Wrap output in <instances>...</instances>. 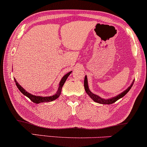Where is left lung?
Wrapping results in <instances>:
<instances>
[{
    "label": "left lung",
    "mask_w": 147,
    "mask_h": 147,
    "mask_svg": "<svg viewBox=\"0 0 147 147\" xmlns=\"http://www.w3.org/2000/svg\"><path fill=\"white\" fill-rule=\"evenodd\" d=\"M133 82H134V81H133ZM133 82L132 83V84H131V85L127 89H126V90H124V92H122L121 94H119V95H118L117 96H116V97H113V98L109 99H102V98H101L100 97H99L98 95H95V94H93L92 92H90V90H89V88H88V81H87L86 76L85 79H84V88H85V90H86V93L89 96H90V97L91 99H92V100H93L94 102H97V103H99V104H113L114 102H115L116 101H117L119 99L122 98V97H124V96L128 92H129L130 89L131 88V87H132V86L133 84Z\"/></svg>",
    "instance_id": "1"
}]
</instances>
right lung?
<instances>
[{
    "mask_svg": "<svg viewBox=\"0 0 147 147\" xmlns=\"http://www.w3.org/2000/svg\"><path fill=\"white\" fill-rule=\"evenodd\" d=\"M71 72H72V71L68 72V73H67L66 75H65L63 76V78L61 79V82H60L59 87L57 92L55 94V95L50 96V97H41V96H35V95H32V94H30L28 92H27V91L25 90L24 88H22L21 86L18 84V82H16V80L15 79H14V82H15V83H16V85L18 88V90L21 91L23 95L26 96V97H28V98H29L30 100L32 101V102H33L34 103H36V104H39V103H41V102H52V101L55 100V99H57L59 97L61 92L62 87H63L64 83H65V82L66 81L67 78H68V77L70 75V73H71Z\"/></svg>",
    "mask_w": 147,
    "mask_h": 147,
    "instance_id": "1",
    "label": "right lung"
}]
</instances>
